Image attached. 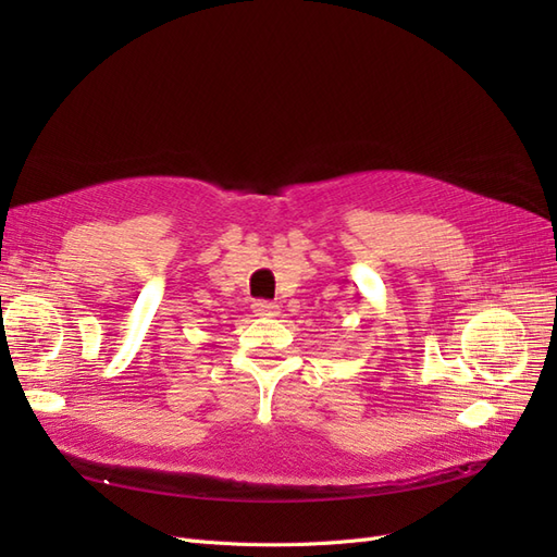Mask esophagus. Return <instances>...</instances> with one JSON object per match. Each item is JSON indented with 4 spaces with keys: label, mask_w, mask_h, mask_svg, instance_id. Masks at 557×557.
<instances>
[{
    "label": "esophagus",
    "mask_w": 557,
    "mask_h": 557,
    "mask_svg": "<svg viewBox=\"0 0 557 557\" xmlns=\"http://www.w3.org/2000/svg\"><path fill=\"white\" fill-rule=\"evenodd\" d=\"M252 313L260 318H274V315H278V305H274V301L258 299L256 305H252Z\"/></svg>",
    "instance_id": "obj_1"
}]
</instances>
